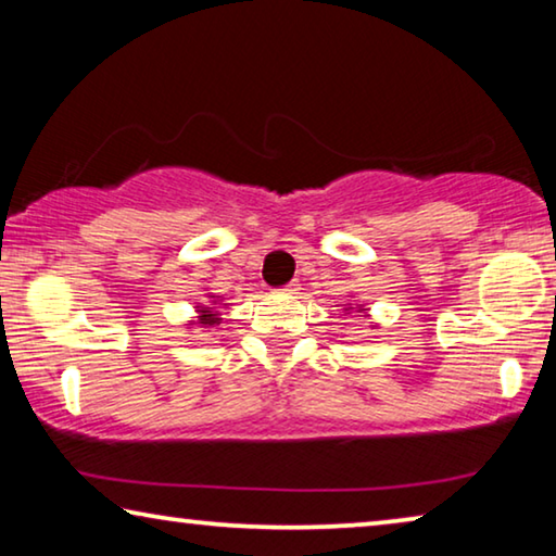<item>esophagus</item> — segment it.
<instances>
[{"label":"esophagus","instance_id":"obj_1","mask_svg":"<svg viewBox=\"0 0 556 556\" xmlns=\"http://www.w3.org/2000/svg\"><path fill=\"white\" fill-rule=\"evenodd\" d=\"M281 291H285V294H299V285L296 281H289L287 287H281Z\"/></svg>","mask_w":556,"mask_h":556}]
</instances>
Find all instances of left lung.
Returning <instances> with one entry per match:
<instances>
[{
    "label": "left lung",
    "instance_id": "obj_1",
    "mask_svg": "<svg viewBox=\"0 0 556 556\" xmlns=\"http://www.w3.org/2000/svg\"><path fill=\"white\" fill-rule=\"evenodd\" d=\"M345 314H368V308H365V304H343Z\"/></svg>",
    "mask_w": 556,
    "mask_h": 556
}]
</instances>
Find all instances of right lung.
<instances>
[{
	"mask_svg": "<svg viewBox=\"0 0 556 556\" xmlns=\"http://www.w3.org/2000/svg\"><path fill=\"white\" fill-rule=\"evenodd\" d=\"M208 301H211V304H199V306H195V316L186 324L188 328H193V326L213 328V326H218L223 321L220 312H218V308H215V304H223V299L215 296V294H208ZM225 306H228V304H225Z\"/></svg>",
	"mask_w": 556,
	"mask_h": 556,
	"instance_id": "obj_1",
	"label": "right lung"
}]
</instances>
